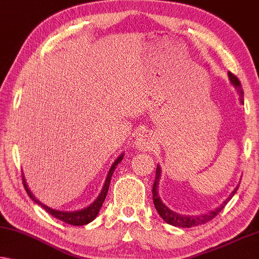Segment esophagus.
Instances as JSON below:
<instances>
[{"label": "esophagus", "instance_id": "obj_1", "mask_svg": "<svg viewBox=\"0 0 259 259\" xmlns=\"http://www.w3.org/2000/svg\"><path fill=\"white\" fill-rule=\"evenodd\" d=\"M135 146L138 147L139 150H142V152H147V150L153 148L154 141L148 134L141 133V134H139L137 140H135Z\"/></svg>", "mask_w": 259, "mask_h": 259}]
</instances>
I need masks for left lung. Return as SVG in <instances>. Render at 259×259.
<instances>
[{
	"instance_id": "8db88e82",
	"label": "left lung",
	"mask_w": 259,
	"mask_h": 259,
	"mask_svg": "<svg viewBox=\"0 0 259 259\" xmlns=\"http://www.w3.org/2000/svg\"><path fill=\"white\" fill-rule=\"evenodd\" d=\"M228 75H229L230 82H232L233 84L236 87L238 94H240L241 102L243 103V90H242V84H241L240 79H238L237 76H235L233 73H229ZM160 174H161V169H160V166L157 165L156 177H155V181L153 184V201H154L155 208L157 209L158 214H160L161 218L166 222V224L175 226V227H181V228H191V227L204 225V224H206V222L212 220L213 218H215L218 214L225 208V206L228 204V201L233 198V196L236 193V191L238 189V186H237V188L233 191L232 194H230V197L226 199V201H224V204H222L220 207H218L214 210H210V212L207 214H204V215H181V214L175 213V212H172V210L166 207V206L162 202L161 198L158 197L157 186H158V180H160Z\"/></svg>"
}]
</instances>
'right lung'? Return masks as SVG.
<instances>
[{
	"label": "right lung",
	"mask_w": 259,
	"mask_h": 259,
	"mask_svg": "<svg viewBox=\"0 0 259 259\" xmlns=\"http://www.w3.org/2000/svg\"><path fill=\"white\" fill-rule=\"evenodd\" d=\"M122 160V155L119 156L116 162L113 163V165L111 166L110 169V172L107 175V178L105 181V184L103 186V190L101 194H99V197L95 200L93 204L88 207L84 208V209H81V210H76V212H60V210H55V209H52L50 207H47L44 204H41L40 201L38 200V199H35L34 196L32 193H31V191L27 188L25 180H24V176L22 174V180H23V185L24 188H25L27 194H29V197L37 202L38 205H40L41 207L46 210V212H49L52 217L59 219V220H61L63 222H66V224H69L71 226H83V225H87L89 224L94 220L95 218L97 217V214L99 212V209H101L103 202H104L105 198H106V194H107V190H109V186H110V182H111V177H112V174L114 172V170H116L118 163H120V161Z\"/></svg>",
	"instance_id": "add662e5"
}]
</instances>
